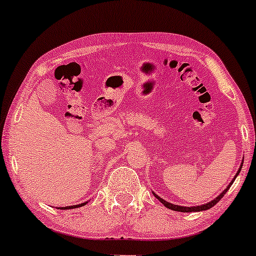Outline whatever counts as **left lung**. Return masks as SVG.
I'll list each match as a JSON object with an SVG mask.
<instances>
[{"instance_id":"8db88e82","label":"left lung","mask_w":256,"mask_h":256,"mask_svg":"<svg viewBox=\"0 0 256 256\" xmlns=\"http://www.w3.org/2000/svg\"><path fill=\"white\" fill-rule=\"evenodd\" d=\"M242 165H243V160H242V164H240V170H238V172L236 173V174H234V179H232L231 180V183L228 185V188H226V189L224 190V192H222V194H220V195L218 196V198H214V200H212V201L210 202H208V204H201V206H194V207H184V206H178V204H170V202H167V201H165V200L164 198H158V196L156 195V194H154L155 195V198H156L158 201L161 202V204H162L164 206H165V207H167V208H170V210H176V212H186V213H189V212H201V210H210V208H212L214 204H218V202L220 201V200L222 198V196L225 195L226 192H228V190L230 189V186L232 185V183H234V179H236V177L237 176H238V173L240 172V168H242Z\"/></svg>"}]
</instances>
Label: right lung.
<instances>
[{
    "mask_svg": "<svg viewBox=\"0 0 256 256\" xmlns=\"http://www.w3.org/2000/svg\"><path fill=\"white\" fill-rule=\"evenodd\" d=\"M88 202H84V204H76V206H67V207H61V210H73V208H78V207H82V206L86 204Z\"/></svg>",
    "mask_w": 256,
    "mask_h": 256,
    "instance_id": "right-lung-1",
    "label": "right lung"
}]
</instances>
